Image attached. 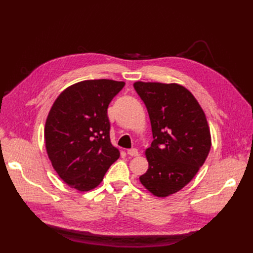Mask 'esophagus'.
Instances as JSON below:
<instances>
[{
  "mask_svg": "<svg viewBox=\"0 0 253 253\" xmlns=\"http://www.w3.org/2000/svg\"><path fill=\"white\" fill-rule=\"evenodd\" d=\"M127 154L130 155V157H137L139 152H138V150L136 148H132V149L127 150Z\"/></svg>",
  "mask_w": 253,
  "mask_h": 253,
  "instance_id": "obj_1",
  "label": "esophagus"
}]
</instances>
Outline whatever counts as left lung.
<instances>
[{
    "label": "left lung",
    "mask_w": 253,
    "mask_h": 253,
    "mask_svg": "<svg viewBox=\"0 0 253 253\" xmlns=\"http://www.w3.org/2000/svg\"><path fill=\"white\" fill-rule=\"evenodd\" d=\"M149 113L153 141L147 149L148 170L139 177L157 197L184 188L211 149L206 114L189 90L177 84H133Z\"/></svg>",
    "instance_id": "8db88e82"
}]
</instances>
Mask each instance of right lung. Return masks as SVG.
I'll list each match as a JSON object with an SVG mask.
<instances>
[{
  "label": "right lung",
  "mask_w": 253,
  "mask_h": 253,
  "mask_svg": "<svg viewBox=\"0 0 253 253\" xmlns=\"http://www.w3.org/2000/svg\"><path fill=\"white\" fill-rule=\"evenodd\" d=\"M125 83L84 80L57 96L44 128L47 155L58 176L79 191L93 189L120 151L110 140L107 107Z\"/></svg>",
  "instance_id": "right-lung-1"
}]
</instances>
